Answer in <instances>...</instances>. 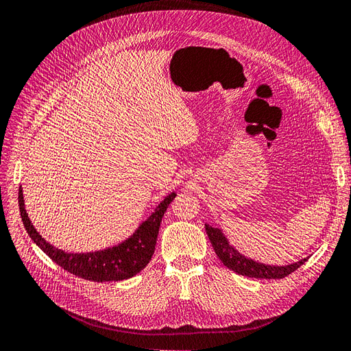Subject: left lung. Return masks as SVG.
<instances>
[{"label":"left lung","mask_w":351,"mask_h":351,"mask_svg":"<svg viewBox=\"0 0 351 351\" xmlns=\"http://www.w3.org/2000/svg\"><path fill=\"white\" fill-rule=\"evenodd\" d=\"M206 232L210 242H212V246L216 252L217 258L223 262V265L228 266L229 269L234 271L236 274L243 275V276L258 278V279H281L288 276L293 271H297L306 261V259H301L300 262L291 263L287 266H271V265L259 263L249 258H245L233 246H230L220 229H216L206 224Z\"/></svg>","instance_id":"left-lung-1"}]
</instances>
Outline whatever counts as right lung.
Returning a JSON list of instances; mask_svg holds the SVG:
<instances>
[{
	"instance_id": "1",
	"label": "right lung",
	"mask_w": 351,
	"mask_h": 351,
	"mask_svg": "<svg viewBox=\"0 0 351 351\" xmlns=\"http://www.w3.org/2000/svg\"><path fill=\"white\" fill-rule=\"evenodd\" d=\"M176 193H171L157 206L154 212L138 230L118 246L105 250L89 252V254H67L62 249L54 247L34 229L29 216L24 208L23 190H19V206L20 215L27 233L30 234L34 243L45 252V254L59 266L70 274L79 278L88 279L95 282H110L123 281L141 272L149 263L154 250H156L157 236L160 230L161 219L165 210L174 197Z\"/></svg>"
}]
</instances>
